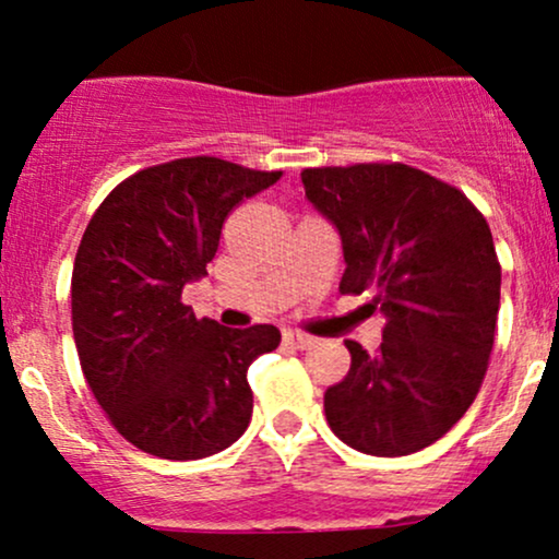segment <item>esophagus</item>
I'll list each match as a JSON object with an SVG mask.
<instances>
[{"mask_svg": "<svg viewBox=\"0 0 559 559\" xmlns=\"http://www.w3.org/2000/svg\"><path fill=\"white\" fill-rule=\"evenodd\" d=\"M284 342L297 346V349H310L316 344V338L310 333H299V331H284Z\"/></svg>", "mask_w": 559, "mask_h": 559, "instance_id": "obj_1", "label": "esophagus"}]
</instances>
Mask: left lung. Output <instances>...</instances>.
Masks as SVG:
<instances>
[{"label":"left lung","instance_id":"8db88e82","mask_svg":"<svg viewBox=\"0 0 559 559\" xmlns=\"http://www.w3.org/2000/svg\"><path fill=\"white\" fill-rule=\"evenodd\" d=\"M305 194L342 236L338 292H373L383 342L352 355L325 391L331 431L352 449L402 457L441 439L484 383L499 312L497 249L463 191L402 163L305 168Z\"/></svg>","mask_w":559,"mask_h":559}]
</instances>
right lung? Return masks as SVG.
<instances>
[{"label": "right lung", "instance_id": "right-lung-1", "mask_svg": "<svg viewBox=\"0 0 559 559\" xmlns=\"http://www.w3.org/2000/svg\"><path fill=\"white\" fill-rule=\"evenodd\" d=\"M281 176L221 157L152 165L115 186L83 230L70 284L75 349L99 407L141 452L202 460L247 431V370L281 331L223 329L181 292L207 275L230 210Z\"/></svg>", "mask_w": 559, "mask_h": 559}]
</instances>
